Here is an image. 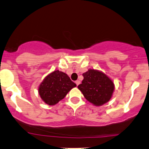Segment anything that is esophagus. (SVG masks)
<instances>
[{
  "mask_svg": "<svg viewBox=\"0 0 149 149\" xmlns=\"http://www.w3.org/2000/svg\"><path fill=\"white\" fill-rule=\"evenodd\" d=\"M80 80H76V84H77V86L79 85V84H80Z\"/></svg>",
  "mask_w": 149,
  "mask_h": 149,
  "instance_id": "1",
  "label": "esophagus"
}]
</instances>
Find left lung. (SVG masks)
I'll return each instance as SVG.
<instances>
[{"mask_svg": "<svg viewBox=\"0 0 149 149\" xmlns=\"http://www.w3.org/2000/svg\"><path fill=\"white\" fill-rule=\"evenodd\" d=\"M82 76L84 79L78 88L89 102L95 106H102L110 100L115 89L111 78L102 71L91 69Z\"/></svg>", "mask_w": 149, "mask_h": 149, "instance_id": "left-lung-1", "label": "left lung"}]
</instances>
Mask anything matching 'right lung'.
I'll return each mask as SVG.
<instances>
[{"mask_svg": "<svg viewBox=\"0 0 149 149\" xmlns=\"http://www.w3.org/2000/svg\"><path fill=\"white\" fill-rule=\"evenodd\" d=\"M76 84L63 71L56 70L48 74L38 87V93L46 104L53 106L66 96Z\"/></svg>", "mask_w": 149, "mask_h": 149, "instance_id": "1", "label": "right lung"}]
</instances>
